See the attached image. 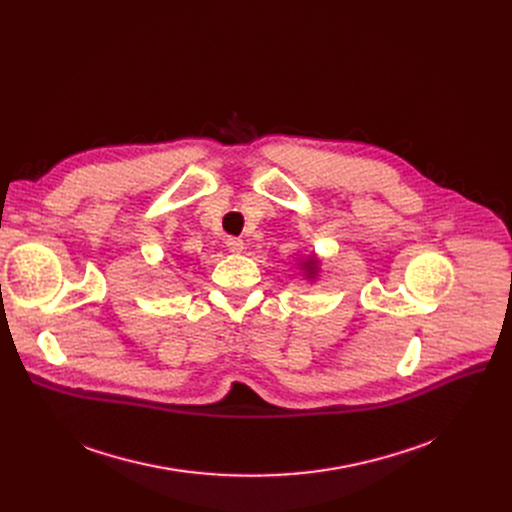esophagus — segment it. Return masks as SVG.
Here are the masks:
<instances>
[{
  "mask_svg": "<svg viewBox=\"0 0 512 512\" xmlns=\"http://www.w3.org/2000/svg\"><path fill=\"white\" fill-rule=\"evenodd\" d=\"M226 249L234 255H240L242 251H245V242H242L240 238H228L226 240Z\"/></svg>",
  "mask_w": 512,
  "mask_h": 512,
  "instance_id": "1",
  "label": "esophagus"
}]
</instances>
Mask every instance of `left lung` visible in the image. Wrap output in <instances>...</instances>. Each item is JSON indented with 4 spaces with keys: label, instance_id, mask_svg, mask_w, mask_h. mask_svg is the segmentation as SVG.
Listing matches in <instances>:
<instances>
[{
    "label": "left lung",
    "instance_id": "obj_1",
    "mask_svg": "<svg viewBox=\"0 0 512 512\" xmlns=\"http://www.w3.org/2000/svg\"><path fill=\"white\" fill-rule=\"evenodd\" d=\"M301 267H303V270H305V276L309 278V280H313L315 276H317V270H319V267H317V259H315V255L311 253L305 261H301Z\"/></svg>",
    "mask_w": 512,
    "mask_h": 512
}]
</instances>
